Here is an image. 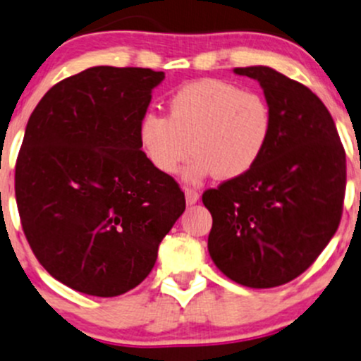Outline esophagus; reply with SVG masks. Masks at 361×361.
Wrapping results in <instances>:
<instances>
[{"label": "esophagus", "instance_id": "1", "mask_svg": "<svg viewBox=\"0 0 361 361\" xmlns=\"http://www.w3.org/2000/svg\"><path fill=\"white\" fill-rule=\"evenodd\" d=\"M185 199H187L188 206H193L199 200V192L193 190V188H185Z\"/></svg>", "mask_w": 361, "mask_h": 361}]
</instances>
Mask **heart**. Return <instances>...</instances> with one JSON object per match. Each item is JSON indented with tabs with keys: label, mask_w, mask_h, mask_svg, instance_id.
<instances>
[{
	"label": "heart",
	"mask_w": 361,
	"mask_h": 361,
	"mask_svg": "<svg viewBox=\"0 0 361 361\" xmlns=\"http://www.w3.org/2000/svg\"><path fill=\"white\" fill-rule=\"evenodd\" d=\"M271 124V109L259 93L223 79H199L169 94L166 117H142L138 142L147 161L166 176L178 173L192 147L188 181L211 174L233 180L257 164Z\"/></svg>",
	"instance_id": "heart-1"
}]
</instances>
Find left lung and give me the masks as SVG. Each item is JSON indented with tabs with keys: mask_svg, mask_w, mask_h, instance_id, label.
I'll use <instances>...</instances> for the list:
<instances>
[{
	"mask_svg": "<svg viewBox=\"0 0 361 361\" xmlns=\"http://www.w3.org/2000/svg\"><path fill=\"white\" fill-rule=\"evenodd\" d=\"M271 109L270 142L244 176L204 192L207 247L228 279L252 289L290 282L317 261L343 216L346 152L331 112L301 82L270 67H237Z\"/></svg>",
	"mask_w": 361,
	"mask_h": 361,
	"instance_id": "1",
	"label": "left lung"
}]
</instances>
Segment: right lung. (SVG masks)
Wrapping results in <instances>:
<instances>
[{
  "instance_id": "add662e5",
  "label": "right lung",
  "mask_w": 361,
  "mask_h": 361,
  "mask_svg": "<svg viewBox=\"0 0 361 361\" xmlns=\"http://www.w3.org/2000/svg\"><path fill=\"white\" fill-rule=\"evenodd\" d=\"M164 72L91 67L30 114L15 197L34 256L71 289L114 298L145 280L185 193L140 149L138 124Z\"/></svg>"
}]
</instances>
